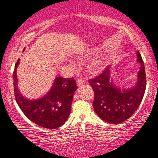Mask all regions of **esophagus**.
<instances>
[{"label":"esophagus","instance_id":"1","mask_svg":"<svg viewBox=\"0 0 158 158\" xmlns=\"http://www.w3.org/2000/svg\"><path fill=\"white\" fill-rule=\"evenodd\" d=\"M77 86H79L83 85V84H85V81H84V80L82 79H77Z\"/></svg>","mask_w":158,"mask_h":158}]
</instances>
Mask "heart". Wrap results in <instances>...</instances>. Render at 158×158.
Here are the masks:
<instances>
[{"instance_id": "1", "label": "heart", "mask_w": 158, "mask_h": 158, "mask_svg": "<svg viewBox=\"0 0 158 158\" xmlns=\"http://www.w3.org/2000/svg\"><path fill=\"white\" fill-rule=\"evenodd\" d=\"M102 62L100 59H94L89 62L88 64V69L90 72L95 73L100 69L102 66Z\"/></svg>"}]
</instances>
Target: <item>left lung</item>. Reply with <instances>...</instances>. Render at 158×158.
Instances as JSON below:
<instances>
[{
    "label": "left lung",
    "instance_id": "obj_1",
    "mask_svg": "<svg viewBox=\"0 0 158 158\" xmlns=\"http://www.w3.org/2000/svg\"><path fill=\"white\" fill-rule=\"evenodd\" d=\"M137 61L140 64L138 80L135 87L120 89L110 79V67L89 81L94 92L93 107L97 115L106 123L119 124L130 118L140 104L146 89L144 61L139 52Z\"/></svg>",
    "mask_w": 158,
    "mask_h": 158
}]
</instances>
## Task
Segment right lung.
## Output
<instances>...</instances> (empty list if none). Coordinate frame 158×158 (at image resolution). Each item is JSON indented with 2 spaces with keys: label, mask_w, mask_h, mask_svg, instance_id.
I'll return each mask as SVG.
<instances>
[{
  "label": "right lung",
  "mask_w": 158,
  "mask_h": 158,
  "mask_svg": "<svg viewBox=\"0 0 158 158\" xmlns=\"http://www.w3.org/2000/svg\"><path fill=\"white\" fill-rule=\"evenodd\" d=\"M19 60L13 71V86L15 101L23 114L38 125L48 129H56L65 123L70 114L74 93L77 89L73 78L58 77L52 89L45 96L36 100L26 99L20 93L17 86L16 69Z\"/></svg>",
  "instance_id": "right-lung-1"
}]
</instances>
